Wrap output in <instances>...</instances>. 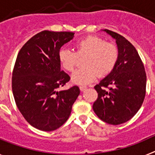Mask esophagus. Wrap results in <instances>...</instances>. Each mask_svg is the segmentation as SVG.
Wrapping results in <instances>:
<instances>
[{
	"mask_svg": "<svg viewBox=\"0 0 155 155\" xmlns=\"http://www.w3.org/2000/svg\"><path fill=\"white\" fill-rule=\"evenodd\" d=\"M86 88H87V86H85V85H81L80 86V90L81 91H84V90L86 89Z\"/></svg>",
	"mask_w": 155,
	"mask_h": 155,
	"instance_id": "esophagus-1",
	"label": "esophagus"
}]
</instances>
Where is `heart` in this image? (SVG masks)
<instances>
[{
  "label": "heart",
  "instance_id": "1",
  "mask_svg": "<svg viewBox=\"0 0 155 155\" xmlns=\"http://www.w3.org/2000/svg\"><path fill=\"white\" fill-rule=\"evenodd\" d=\"M75 52L67 48L59 50L58 59L62 68L67 71H73L78 58L84 57V68L77 70L72 74V81L78 84H88L97 76L109 74L115 68L119 58V50L116 45L105 42L95 35L80 39L74 44Z\"/></svg>",
  "mask_w": 155,
  "mask_h": 155
}]
</instances>
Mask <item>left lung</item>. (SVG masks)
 Instances as JSON below:
<instances>
[{
	"label": "left lung",
	"instance_id": "8db88e82",
	"mask_svg": "<svg viewBox=\"0 0 155 155\" xmlns=\"http://www.w3.org/2000/svg\"><path fill=\"white\" fill-rule=\"evenodd\" d=\"M116 39L119 58L110 74L94 86L98 98L93 110L106 124L119 125L133 118L141 107L147 77L137 51L124 36L105 29Z\"/></svg>",
	"mask_w": 155,
	"mask_h": 155
}]
</instances>
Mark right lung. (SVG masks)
Returning <instances> with one entry per match:
<instances>
[{
  "instance_id": "obj_1",
  "label": "right lung",
  "mask_w": 155,
  "mask_h": 155,
  "mask_svg": "<svg viewBox=\"0 0 155 155\" xmlns=\"http://www.w3.org/2000/svg\"><path fill=\"white\" fill-rule=\"evenodd\" d=\"M74 35L71 31H40L27 41L18 54L12 72L14 98L26 121L40 130L61 127L80 94L78 86L58 90L71 79L61 70L59 50Z\"/></svg>"
}]
</instances>
